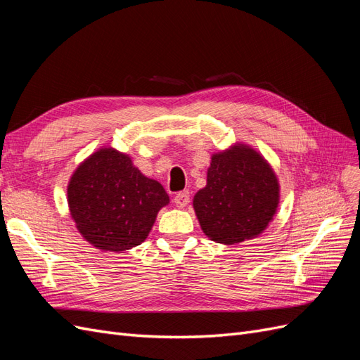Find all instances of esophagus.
<instances>
[{
	"instance_id": "obj_1",
	"label": "esophagus",
	"mask_w": 360,
	"mask_h": 360,
	"mask_svg": "<svg viewBox=\"0 0 360 360\" xmlns=\"http://www.w3.org/2000/svg\"><path fill=\"white\" fill-rule=\"evenodd\" d=\"M191 201V197H189V192L188 191H183V192H179L176 197H174V204H176L179 209H183V207H186Z\"/></svg>"
}]
</instances>
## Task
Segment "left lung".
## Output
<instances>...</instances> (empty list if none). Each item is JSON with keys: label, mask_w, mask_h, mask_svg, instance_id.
I'll return each instance as SVG.
<instances>
[{"label": "left lung", "mask_w": 360, "mask_h": 360, "mask_svg": "<svg viewBox=\"0 0 360 360\" xmlns=\"http://www.w3.org/2000/svg\"><path fill=\"white\" fill-rule=\"evenodd\" d=\"M279 198V180L270 163L254 147L236 143L212 155L207 184L192 205L202 233L230 246L264 233Z\"/></svg>", "instance_id": "1"}]
</instances>
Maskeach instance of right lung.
I'll return each instance as SVG.
<instances>
[{
	"mask_svg": "<svg viewBox=\"0 0 360 360\" xmlns=\"http://www.w3.org/2000/svg\"><path fill=\"white\" fill-rule=\"evenodd\" d=\"M68 204L76 230L86 242L102 252L118 254L146 240L169 197L129 155L101 147L73 171Z\"/></svg>",
	"mask_w": 360,
	"mask_h": 360,
	"instance_id": "add662e5",
	"label": "right lung"
}]
</instances>
